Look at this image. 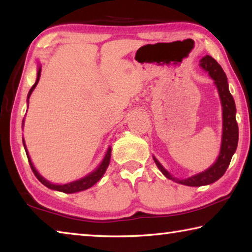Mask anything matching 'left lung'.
I'll return each instance as SVG.
<instances>
[{
	"mask_svg": "<svg viewBox=\"0 0 252 252\" xmlns=\"http://www.w3.org/2000/svg\"><path fill=\"white\" fill-rule=\"evenodd\" d=\"M200 66L204 71L208 72V74L215 81V84L217 85V89H218L219 92L221 105H222V140H221V148L218 159L206 171L194 174V176L190 178L179 180V179L172 177L163 168V165L153 157V160H155L157 167L159 168L160 171L165 177L170 179V180H173L178 183H181V185L189 187L207 186L219 180L224 174L225 170L228 169L233 153L237 150L239 138L238 123L236 121V104H234L233 97L229 91L227 75H225L224 71L220 66L219 63L215 59L211 58L210 55H206V57H203L200 60Z\"/></svg>",
	"mask_w": 252,
	"mask_h": 252,
	"instance_id": "obj_1",
	"label": "left lung"
}]
</instances>
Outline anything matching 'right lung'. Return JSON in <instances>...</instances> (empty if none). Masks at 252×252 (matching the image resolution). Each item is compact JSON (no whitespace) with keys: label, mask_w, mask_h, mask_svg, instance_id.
Listing matches in <instances>:
<instances>
[{"label":"right lung","mask_w":252,"mask_h":252,"mask_svg":"<svg viewBox=\"0 0 252 252\" xmlns=\"http://www.w3.org/2000/svg\"><path fill=\"white\" fill-rule=\"evenodd\" d=\"M40 76H41V65H39L37 67V76H36V81L35 83L33 84V87L31 88V90L29 91L28 93V103H29V99L30 96H31L32 92L34 89H35L36 84L39 83V80H40ZM23 146L25 148V152H27V156H28V159H29V163H30V167H31L33 173L35 174V177L37 178V180H39L42 185H44L45 187H48L49 189H52V190H57V191H61V192H64V193H74V192H79V191H83V190H87L89 188H91L92 186H94L95 183L100 180V179L103 177L104 172L106 171V168L109 167V163H110V158H111V147H109L108 151H106L105 156L103 158V160L100 163L99 167H97L94 171L89 173L88 176H85L83 178L79 179V180L73 181V182H70V183H65V185H53V183H51L50 181L45 180V179L41 176V174L36 171V169L34 168V165L32 163L31 159H30L29 157V153L27 151V147H25V142L23 140Z\"/></svg>","instance_id":"right-lung-1"}]
</instances>
